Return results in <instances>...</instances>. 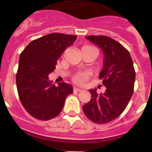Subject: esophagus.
<instances>
[{
	"label": "esophagus",
	"instance_id": "34e87169",
	"mask_svg": "<svg viewBox=\"0 0 152 152\" xmlns=\"http://www.w3.org/2000/svg\"><path fill=\"white\" fill-rule=\"evenodd\" d=\"M73 91H81L82 89H80V88H76V87H74V88H73Z\"/></svg>",
	"mask_w": 152,
	"mask_h": 152
}]
</instances>
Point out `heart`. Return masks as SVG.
Returning a JSON list of instances; mask_svg holds the SVG:
<instances>
[{"label":"heart","mask_w":152,"mask_h":152,"mask_svg":"<svg viewBox=\"0 0 152 152\" xmlns=\"http://www.w3.org/2000/svg\"><path fill=\"white\" fill-rule=\"evenodd\" d=\"M84 47H91V46H84ZM88 79V74L84 72H79L73 75V81L77 85H84Z\"/></svg>","instance_id":"1"}]
</instances>
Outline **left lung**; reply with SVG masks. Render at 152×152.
<instances>
[{
    "instance_id": "1",
    "label": "left lung",
    "mask_w": 152,
    "mask_h": 152,
    "mask_svg": "<svg viewBox=\"0 0 152 152\" xmlns=\"http://www.w3.org/2000/svg\"><path fill=\"white\" fill-rule=\"evenodd\" d=\"M97 45L104 53V66L99 74L104 93L98 95L96 88L90 89V102L83 105L85 115L91 121L104 124L115 120L124 112L133 94L136 72L130 54L110 37H86Z\"/></svg>"
}]
</instances>
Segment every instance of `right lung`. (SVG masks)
I'll use <instances>...</instances> for the list:
<instances>
[{
    "label": "right lung",
    "mask_w": 152,
    "mask_h": 152,
    "mask_svg": "<svg viewBox=\"0 0 152 152\" xmlns=\"http://www.w3.org/2000/svg\"><path fill=\"white\" fill-rule=\"evenodd\" d=\"M76 35L51 33L32 41L20 54L16 83L22 104L30 115L41 120L57 117L73 87L49 81L48 75L66 48L73 45Z\"/></svg>",
    "instance_id": "right-lung-1"
}]
</instances>
